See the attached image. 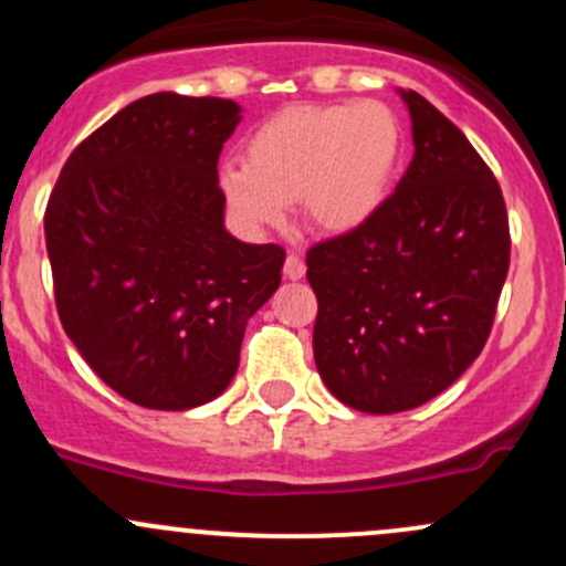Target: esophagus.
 I'll return each instance as SVG.
<instances>
[{"label": "esophagus", "instance_id": "obj_1", "mask_svg": "<svg viewBox=\"0 0 566 566\" xmlns=\"http://www.w3.org/2000/svg\"><path fill=\"white\" fill-rule=\"evenodd\" d=\"M304 273H306L304 260H301L298 254H287V260H284V276H287L290 282H298V279H304Z\"/></svg>", "mask_w": 566, "mask_h": 566}]
</instances>
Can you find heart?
<instances>
[{"mask_svg": "<svg viewBox=\"0 0 566 566\" xmlns=\"http://www.w3.org/2000/svg\"><path fill=\"white\" fill-rule=\"evenodd\" d=\"M402 161V123L380 101L295 104L256 125L243 164L219 169L230 213L251 232L282 224L298 202L312 227L361 230L391 197Z\"/></svg>", "mask_w": 566, "mask_h": 566, "instance_id": "b5f03b06", "label": "heart"}]
</instances>
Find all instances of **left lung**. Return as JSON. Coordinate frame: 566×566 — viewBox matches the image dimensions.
Wrapping results in <instances>:
<instances>
[{
	"instance_id": "obj_1",
	"label": "left lung",
	"mask_w": 566,
	"mask_h": 566,
	"mask_svg": "<svg viewBox=\"0 0 566 566\" xmlns=\"http://www.w3.org/2000/svg\"><path fill=\"white\" fill-rule=\"evenodd\" d=\"M413 161L356 232L317 243L315 364L347 408L399 413L430 402L482 353L510 271V221L488 164L413 90Z\"/></svg>"
}]
</instances>
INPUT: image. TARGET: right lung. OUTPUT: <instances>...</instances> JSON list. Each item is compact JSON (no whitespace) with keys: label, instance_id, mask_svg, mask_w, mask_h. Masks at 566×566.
<instances>
[{"label":"right lung","instance_id":"add662e5","mask_svg":"<svg viewBox=\"0 0 566 566\" xmlns=\"http://www.w3.org/2000/svg\"><path fill=\"white\" fill-rule=\"evenodd\" d=\"M241 119L235 101L147 95L87 136L51 191L45 249L62 328L142 408L219 397L249 317L282 282V247L224 227L216 167Z\"/></svg>","mask_w":566,"mask_h":566}]
</instances>
